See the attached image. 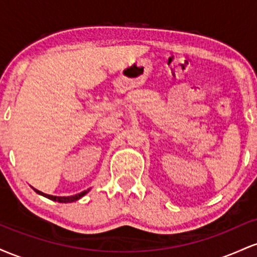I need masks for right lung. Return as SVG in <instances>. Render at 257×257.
Wrapping results in <instances>:
<instances>
[{
  "label": "right lung",
  "instance_id": "add662e5",
  "mask_svg": "<svg viewBox=\"0 0 257 257\" xmlns=\"http://www.w3.org/2000/svg\"><path fill=\"white\" fill-rule=\"evenodd\" d=\"M32 188H34V187H32ZM34 191H35V192H36V193L41 194V196L46 197V198H48V199H52V200H54V202H59V203H71V202H76V200L81 199L82 197L85 196V194H87L88 192H89V191H90V188H88V190H85V191H83V192H81V193H78V194H75V196H69V197H58V196H51V194H46V193L41 192V191L36 190V188H34Z\"/></svg>",
  "mask_w": 257,
  "mask_h": 257
}]
</instances>
